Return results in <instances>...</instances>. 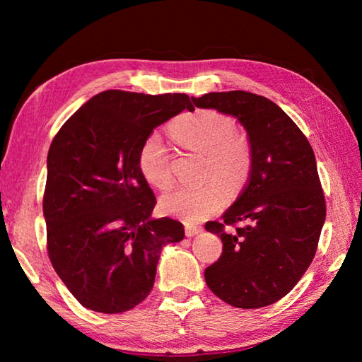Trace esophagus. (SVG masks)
Listing matches in <instances>:
<instances>
[{"label": "esophagus", "instance_id": "1", "mask_svg": "<svg viewBox=\"0 0 362 362\" xmlns=\"http://www.w3.org/2000/svg\"><path fill=\"white\" fill-rule=\"evenodd\" d=\"M201 231H203V228H201V226H194V225H187V226H185V235H187L188 238L196 236V235H198V233H201Z\"/></svg>", "mask_w": 362, "mask_h": 362}]
</instances>
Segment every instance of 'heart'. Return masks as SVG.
Listing matches in <instances>:
<instances>
[{
    "label": "heart",
    "instance_id": "obj_1",
    "mask_svg": "<svg viewBox=\"0 0 362 362\" xmlns=\"http://www.w3.org/2000/svg\"><path fill=\"white\" fill-rule=\"evenodd\" d=\"M170 134L185 148L204 153V179L209 177L217 182L226 196L233 198L246 185L252 170V145L244 134L235 131L230 116L216 110H196L174 119ZM137 166L151 187L166 189L173 183L168 150L156 134L146 137L140 146ZM216 186L204 183L177 188L163 196L161 209L183 222H199L223 206V189Z\"/></svg>",
    "mask_w": 362,
    "mask_h": 362
}]
</instances>
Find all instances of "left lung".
<instances>
[{
  "label": "left lung",
  "instance_id": "8db88e82",
  "mask_svg": "<svg viewBox=\"0 0 362 362\" xmlns=\"http://www.w3.org/2000/svg\"><path fill=\"white\" fill-rule=\"evenodd\" d=\"M241 122L252 145V170L243 193L206 230L220 236V259L206 284L231 306L262 308L287 296L316 254L326 201L313 148L296 122L267 97L246 90L192 97ZM226 226H235L233 232Z\"/></svg>",
  "mask_w": 362,
  "mask_h": 362
}]
</instances>
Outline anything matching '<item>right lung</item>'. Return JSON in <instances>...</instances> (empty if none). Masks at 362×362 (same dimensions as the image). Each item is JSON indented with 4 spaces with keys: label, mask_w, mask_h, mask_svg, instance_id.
<instances>
[{
    "label": "right lung",
    "mask_w": 362,
    "mask_h": 362,
    "mask_svg": "<svg viewBox=\"0 0 362 362\" xmlns=\"http://www.w3.org/2000/svg\"><path fill=\"white\" fill-rule=\"evenodd\" d=\"M192 112L187 94L103 90L71 115L47 153L42 212L47 254L79 303L122 313L153 289L161 249L185 236L174 218H153V189L137 166L155 127Z\"/></svg>",
    "instance_id": "1"
}]
</instances>
